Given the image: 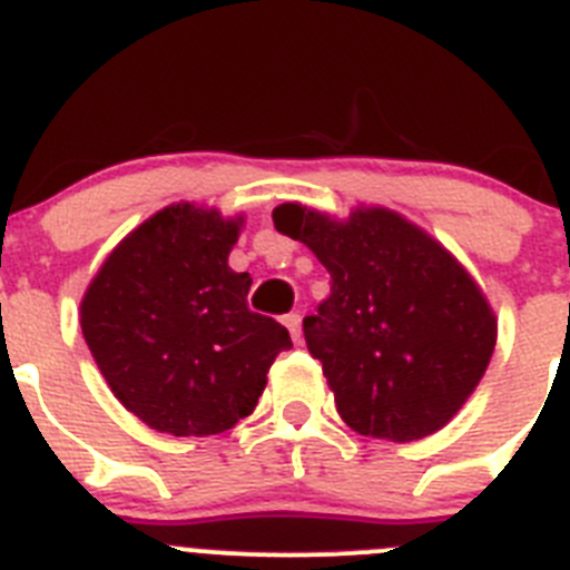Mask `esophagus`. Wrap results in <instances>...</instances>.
<instances>
[{"label": "esophagus", "instance_id": "esophagus-1", "mask_svg": "<svg viewBox=\"0 0 570 570\" xmlns=\"http://www.w3.org/2000/svg\"><path fill=\"white\" fill-rule=\"evenodd\" d=\"M282 322H285V327L291 331V338L299 344L302 342V316H299V313H288V316H285Z\"/></svg>", "mask_w": 570, "mask_h": 570}]
</instances>
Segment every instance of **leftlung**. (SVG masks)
Here are the masks:
<instances>
[{
  "instance_id": "1",
  "label": "left lung",
  "mask_w": 570,
  "mask_h": 570,
  "mask_svg": "<svg viewBox=\"0 0 570 570\" xmlns=\"http://www.w3.org/2000/svg\"><path fill=\"white\" fill-rule=\"evenodd\" d=\"M274 226L331 274V296L302 331L344 424L399 443L441 430L474 393L498 338L463 265L390 208H356L338 223L282 203Z\"/></svg>"
}]
</instances>
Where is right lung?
<instances>
[{"mask_svg": "<svg viewBox=\"0 0 570 570\" xmlns=\"http://www.w3.org/2000/svg\"><path fill=\"white\" fill-rule=\"evenodd\" d=\"M243 217L177 203L107 257L81 299V333L115 399L169 435H217L250 415L288 331L248 311L228 268Z\"/></svg>", "mask_w": 570, "mask_h": 570, "instance_id": "1", "label": "right lung"}]
</instances>
